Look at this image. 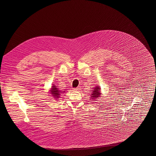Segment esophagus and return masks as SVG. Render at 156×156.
<instances>
[{
	"label": "esophagus",
	"instance_id": "34e87169",
	"mask_svg": "<svg viewBox=\"0 0 156 156\" xmlns=\"http://www.w3.org/2000/svg\"><path fill=\"white\" fill-rule=\"evenodd\" d=\"M74 90H75V91H79L80 90H81V87H77V88H74Z\"/></svg>",
	"mask_w": 156,
	"mask_h": 156
}]
</instances>
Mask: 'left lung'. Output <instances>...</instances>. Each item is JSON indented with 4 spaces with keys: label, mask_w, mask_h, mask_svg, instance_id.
I'll return each instance as SVG.
<instances>
[{
    "label": "left lung",
    "mask_w": 156,
    "mask_h": 156,
    "mask_svg": "<svg viewBox=\"0 0 156 156\" xmlns=\"http://www.w3.org/2000/svg\"><path fill=\"white\" fill-rule=\"evenodd\" d=\"M100 90H101V88L98 86H97L95 88H94V89L92 90V95H90V99L96 101V99L98 98V97H100V95L101 94Z\"/></svg>",
    "instance_id": "1"
}]
</instances>
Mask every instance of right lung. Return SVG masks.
<instances>
[{
	"instance_id": "add662e5",
	"label": "right lung",
	"mask_w": 156,
	"mask_h": 156,
	"mask_svg": "<svg viewBox=\"0 0 156 156\" xmlns=\"http://www.w3.org/2000/svg\"><path fill=\"white\" fill-rule=\"evenodd\" d=\"M57 87H56L55 85H52L51 87V89L50 90V93L52 95L53 97H54L55 99H58L59 98V95H61V93H63L62 92H66V91H61L58 90V89L57 88Z\"/></svg>"
}]
</instances>
